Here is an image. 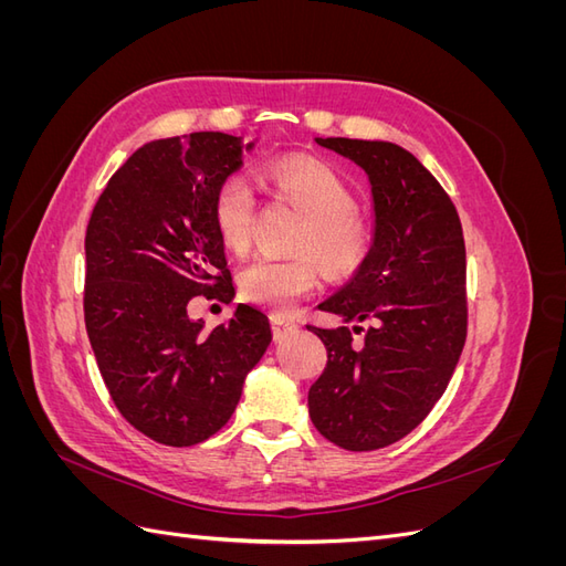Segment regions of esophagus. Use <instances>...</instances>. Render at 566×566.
<instances>
[{
	"label": "esophagus",
	"mask_w": 566,
	"mask_h": 566,
	"mask_svg": "<svg viewBox=\"0 0 566 566\" xmlns=\"http://www.w3.org/2000/svg\"><path fill=\"white\" fill-rule=\"evenodd\" d=\"M271 323H273V337H276V339H283L287 335H293L300 328L297 321L287 318V316H273Z\"/></svg>",
	"instance_id": "1"
}]
</instances>
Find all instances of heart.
<instances>
[{
  "mask_svg": "<svg viewBox=\"0 0 566 566\" xmlns=\"http://www.w3.org/2000/svg\"><path fill=\"white\" fill-rule=\"evenodd\" d=\"M279 198L306 217L295 248L314 252L331 276H345L361 264L368 250L366 221L354 214V196L328 165L312 158H281L264 172ZM256 196L248 177L231 175L219 184L212 200V217L221 241L233 252H245L252 241ZM318 283V264L310 254L271 256L260 254L241 273L245 300L273 312L293 310L295 302Z\"/></svg>",
  "mask_w": 566,
  "mask_h": 566,
  "instance_id": "obj_1",
  "label": "heart"
}]
</instances>
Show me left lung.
Listing matches in <instances>:
<instances>
[{
  "label": "left lung",
  "mask_w": 566,
  "mask_h": 566,
  "mask_svg": "<svg viewBox=\"0 0 566 566\" xmlns=\"http://www.w3.org/2000/svg\"><path fill=\"white\" fill-rule=\"evenodd\" d=\"M314 142L366 172L373 235L352 279L318 304L342 323L370 321L361 347L347 325H310L328 349L310 416L337 447L375 451L416 430L455 370L468 333L465 241L451 198L413 153L380 139Z\"/></svg>",
  "instance_id": "obj_1"
}]
</instances>
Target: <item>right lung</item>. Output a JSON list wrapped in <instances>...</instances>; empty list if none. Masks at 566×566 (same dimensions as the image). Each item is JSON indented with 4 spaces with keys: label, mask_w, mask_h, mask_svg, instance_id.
<instances>
[{
    "label": "right lung",
    "mask_w": 566,
    "mask_h": 566,
    "mask_svg": "<svg viewBox=\"0 0 566 566\" xmlns=\"http://www.w3.org/2000/svg\"><path fill=\"white\" fill-rule=\"evenodd\" d=\"M243 136L193 132L136 148L98 196L84 235V323L119 413L167 447L229 422L271 345L264 312L238 304L205 328L196 295L233 297L212 200L252 150Z\"/></svg>",
    "instance_id": "obj_1"
}]
</instances>
